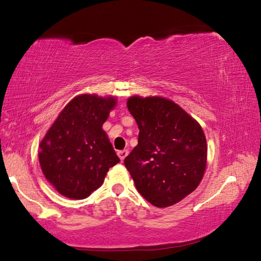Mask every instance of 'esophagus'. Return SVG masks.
Wrapping results in <instances>:
<instances>
[{
	"label": "esophagus",
	"mask_w": 261,
	"mask_h": 261,
	"mask_svg": "<svg viewBox=\"0 0 261 261\" xmlns=\"http://www.w3.org/2000/svg\"><path fill=\"white\" fill-rule=\"evenodd\" d=\"M127 154H129V151H127V149H123V151H118L117 152V155L120 156V159H121L122 161L124 160V159L127 156Z\"/></svg>",
	"instance_id": "esophagus-1"
}]
</instances>
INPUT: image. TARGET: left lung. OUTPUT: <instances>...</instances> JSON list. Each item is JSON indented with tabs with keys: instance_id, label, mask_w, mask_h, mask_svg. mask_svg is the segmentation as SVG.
<instances>
[{
	"instance_id": "8db88e82",
	"label": "left lung",
	"mask_w": 261,
	"mask_h": 261,
	"mask_svg": "<svg viewBox=\"0 0 261 261\" xmlns=\"http://www.w3.org/2000/svg\"><path fill=\"white\" fill-rule=\"evenodd\" d=\"M127 109L139 127L138 145L124 165L138 192L156 207H168L196 190L206 169L201 126L173 101L132 96Z\"/></svg>"
}]
</instances>
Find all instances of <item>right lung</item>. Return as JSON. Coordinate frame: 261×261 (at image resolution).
Masks as SVG:
<instances>
[{
	"label": "right lung",
	"mask_w": 261,
	"mask_h": 261,
	"mask_svg": "<svg viewBox=\"0 0 261 261\" xmlns=\"http://www.w3.org/2000/svg\"><path fill=\"white\" fill-rule=\"evenodd\" d=\"M116 100L94 94L65 106L41 140L39 162L48 182L71 199H84L101 187L109 168L120 162L102 124Z\"/></svg>",
	"instance_id": "1"
}]
</instances>
